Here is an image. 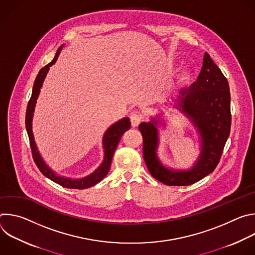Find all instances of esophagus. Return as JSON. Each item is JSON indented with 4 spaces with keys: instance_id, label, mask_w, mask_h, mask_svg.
<instances>
[{
    "instance_id": "obj_1",
    "label": "esophagus",
    "mask_w": 255,
    "mask_h": 255,
    "mask_svg": "<svg viewBox=\"0 0 255 255\" xmlns=\"http://www.w3.org/2000/svg\"><path fill=\"white\" fill-rule=\"evenodd\" d=\"M142 119H143V115L139 112H133L130 115V120H131V124L133 127H137Z\"/></svg>"
}]
</instances>
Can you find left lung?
Segmentation results:
<instances>
[{
	"instance_id": "left-lung-1",
	"label": "left lung",
	"mask_w": 255,
	"mask_h": 255,
	"mask_svg": "<svg viewBox=\"0 0 255 255\" xmlns=\"http://www.w3.org/2000/svg\"><path fill=\"white\" fill-rule=\"evenodd\" d=\"M176 107L193 123L201 138V153L191 169L166 168L157 157V121L141 123L143 157L151 175L166 186H190L214 171L220 161L231 128L227 79L206 52L197 81L179 92Z\"/></svg>"
}]
</instances>
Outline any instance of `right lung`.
<instances>
[{"mask_svg": "<svg viewBox=\"0 0 255 255\" xmlns=\"http://www.w3.org/2000/svg\"><path fill=\"white\" fill-rule=\"evenodd\" d=\"M61 48H62V46H60L57 49L53 60L50 63H48L47 65H45L44 67H42L40 69V71L38 72L37 77H36V79H35L33 90H32V95H31V98H30L28 106H27L25 124H26V130H27V133H28V136H29V141H30V146H31L33 159H34L36 165H37V167L39 168V170L42 172V174L45 175L46 177H48L49 179H51L52 181H54V183L60 185L61 187H64V188H67V189L83 190V189H88V188H91V187L95 186L96 184H98L99 181H101L107 175V173L109 172V169H110L113 154H114V152H115V150L118 146V143H119L122 135L127 130L130 129L131 123H130L129 118H123L120 121L113 124L110 128H109L105 132V135L103 137L104 160H103L102 164L92 174H90V175H88L84 178H80V179H70V178H67V177L58 176L57 174H55V172L53 170H51L46 165V163L42 159V157H41V155H40V153L37 149V146H36L33 132H32V119H33V113H34L36 101H37V98L39 96L40 89L42 87V84L44 82L46 74L48 72L49 67L52 64H54L55 61L57 60V57L60 53Z\"/></svg>", "mask_w": 255, "mask_h": 255, "instance_id": "right-lung-1", "label": "right lung"}]
</instances>
